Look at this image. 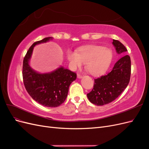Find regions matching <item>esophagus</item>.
Returning <instances> with one entry per match:
<instances>
[{
  "instance_id": "1",
  "label": "esophagus",
  "mask_w": 149,
  "mask_h": 149,
  "mask_svg": "<svg viewBox=\"0 0 149 149\" xmlns=\"http://www.w3.org/2000/svg\"><path fill=\"white\" fill-rule=\"evenodd\" d=\"M77 77H78V78H82V75L80 74H77Z\"/></svg>"
}]
</instances>
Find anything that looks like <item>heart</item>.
<instances>
[{
	"mask_svg": "<svg viewBox=\"0 0 149 149\" xmlns=\"http://www.w3.org/2000/svg\"><path fill=\"white\" fill-rule=\"evenodd\" d=\"M68 59L73 68L80 67L86 63V68L89 74L99 76L109 67L112 60L110 49L100 45H89L79 48L76 53H68Z\"/></svg>",
	"mask_w": 149,
	"mask_h": 149,
	"instance_id": "b5f03b06",
	"label": "heart"
}]
</instances>
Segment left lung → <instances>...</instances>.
I'll list each match as a JSON object with an SVG mask.
<instances>
[{
  "instance_id": "8db88e82",
  "label": "left lung",
  "mask_w": 149,
  "mask_h": 149,
  "mask_svg": "<svg viewBox=\"0 0 149 149\" xmlns=\"http://www.w3.org/2000/svg\"><path fill=\"white\" fill-rule=\"evenodd\" d=\"M112 44L118 54L127 51L118 40H113ZM130 73V58L129 55H125L120 58L106 74L94 79L92 91L87 94L89 101L97 106H103L115 100L127 88Z\"/></svg>"
}]
</instances>
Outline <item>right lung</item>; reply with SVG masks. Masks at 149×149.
Instances as JSON below:
<instances>
[{
  "label": "right lung",
  "instance_id": "1",
  "mask_svg": "<svg viewBox=\"0 0 149 149\" xmlns=\"http://www.w3.org/2000/svg\"><path fill=\"white\" fill-rule=\"evenodd\" d=\"M52 37H47L35 42L26 52L23 61L24 84L33 100L45 107H55L63 103L71 83L76 79V73L60 67L51 73L40 74L31 68L29 62L34 47L45 43Z\"/></svg>",
  "mask_w": 149,
  "mask_h": 149
}]
</instances>
